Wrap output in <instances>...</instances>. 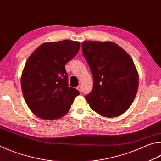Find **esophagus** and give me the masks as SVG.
I'll use <instances>...</instances> for the list:
<instances>
[{"instance_id":"obj_1","label":"esophagus","mask_w":161,"mask_h":161,"mask_svg":"<svg viewBox=\"0 0 161 161\" xmlns=\"http://www.w3.org/2000/svg\"><path fill=\"white\" fill-rule=\"evenodd\" d=\"M77 89L79 90V92H81V86H77Z\"/></svg>"}]
</instances>
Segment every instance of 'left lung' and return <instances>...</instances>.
I'll return each instance as SVG.
<instances>
[{"mask_svg":"<svg viewBox=\"0 0 161 161\" xmlns=\"http://www.w3.org/2000/svg\"><path fill=\"white\" fill-rule=\"evenodd\" d=\"M82 53L93 76V89L85 98L93 110L106 118L123 114L132 104L139 75L130 55L112 42H82Z\"/></svg>","mask_w":161,"mask_h":161,"instance_id":"8db88e82","label":"left lung"}]
</instances>
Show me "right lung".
<instances>
[{"instance_id": "obj_1", "label": "right lung", "mask_w": 161, "mask_h": 161, "mask_svg": "<svg viewBox=\"0 0 161 161\" xmlns=\"http://www.w3.org/2000/svg\"><path fill=\"white\" fill-rule=\"evenodd\" d=\"M80 42L63 40L40 45L27 60L21 76L25 100L35 115L54 120L65 115L80 94L68 86L65 64L80 50Z\"/></svg>"}]
</instances>
